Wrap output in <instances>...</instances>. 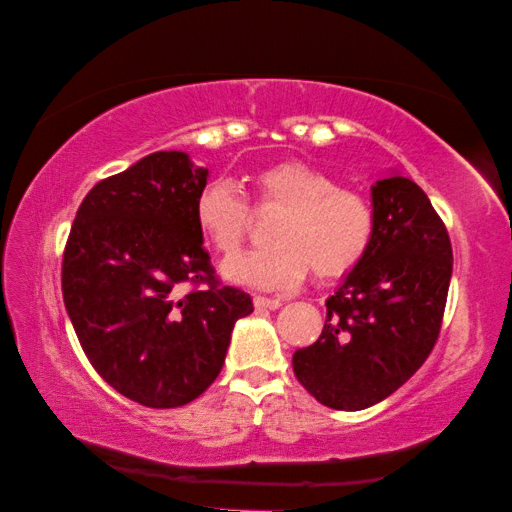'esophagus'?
Segmentation results:
<instances>
[{
	"label": "esophagus",
	"instance_id": "1",
	"mask_svg": "<svg viewBox=\"0 0 512 512\" xmlns=\"http://www.w3.org/2000/svg\"><path fill=\"white\" fill-rule=\"evenodd\" d=\"M254 306L258 308V311H276V308L281 306V299L256 295V297H254Z\"/></svg>",
	"mask_w": 512,
	"mask_h": 512
}]
</instances>
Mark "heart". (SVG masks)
Listing matches in <instances>:
<instances>
[{"mask_svg":"<svg viewBox=\"0 0 512 512\" xmlns=\"http://www.w3.org/2000/svg\"><path fill=\"white\" fill-rule=\"evenodd\" d=\"M258 204L283 206L270 229L272 245L251 249L222 265L224 279L251 288H290L313 270L340 276L365 256L374 236L370 201L354 190L335 188L317 167L276 163L254 177ZM195 222L208 245L233 254L249 226L245 197L229 181H208L195 199Z\"/></svg>","mask_w":512,"mask_h":512,"instance_id":"obj_1","label":"heart"}]
</instances>
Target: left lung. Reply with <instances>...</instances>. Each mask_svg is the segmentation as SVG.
Here are the masks:
<instances>
[{"label": "left lung", "mask_w": 512, "mask_h": 512, "mask_svg": "<svg viewBox=\"0 0 512 512\" xmlns=\"http://www.w3.org/2000/svg\"><path fill=\"white\" fill-rule=\"evenodd\" d=\"M370 197V247L326 299L320 338L292 356L299 383L335 410L379 404L420 370L454 267L445 224L415 181L390 172Z\"/></svg>", "instance_id": "obj_1"}]
</instances>
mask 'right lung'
<instances>
[{
  "instance_id": "1",
  "label": "right lung",
  "mask_w": 512,
  "mask_h": 512,
  "mask_svg": "<svg viewBox=\"0 0 512 512\" xmlns=\"http://www.w3.org/2000/svg\"><path fill=\"white\" fill-rule=\"evenodd\" d=\"M208 170L154 152L99 181L63 256V301L92 367L149 408L197 399L220 374L231 331L254 313L247 292L217 286L195 199ZM186 280L209 288L180 295Z\"/></svg>"
}]
</instances>
